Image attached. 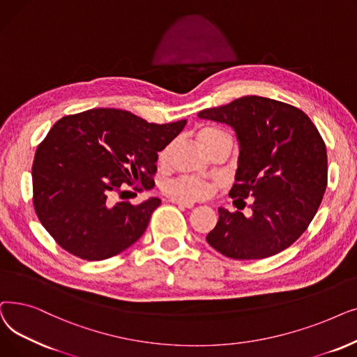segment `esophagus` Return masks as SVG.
<instances>
[{
  "instance_id": "esophagus-1",
  "label": "esophagus",
  "mask_w": 357,
  "mask_h": 357,
  "mask_svg": "<svg viewBox=\"0 0 357 357\" xmlns=\"http://www.w3.org/2000/svg\"><path fill=\"white\" fill-rule=\"evenodd\" d=\"M172 203H176V205H178L180 208H185V209H192L195 206L193 202H185V200H181V199H176L173 197L172 199Z\"/></svg>"
}]
</instances>
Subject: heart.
Masks as SVG:
<instances>
[{
	"instance_id": "heart-1",
	"label": "heart",
	"mask_w": 357,
	"mask_h": 357,
	"mask_svg": "<svg viewBox=\"0 0 357 357\" xmlns=\"http://www.w3.org/2000/svg\"><path fill=\"white\" fill-rule=\"evenodd\" d=\"M196 137L203 148L209 149L218 141H220L222 138H227L228 133H225L224 130H220L218 128L206 126V128L199 129ZM165 154H167V151L162 152L161 158H165ZM165 190L169 196H173L176 199L193 202V200H203V199L209 197L212 193V185L209 183L199 180V178L178 177L176 180L168 181L165 185Z\"/></svg>"
}]
</instances>
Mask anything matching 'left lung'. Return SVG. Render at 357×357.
Returning <instances> with one entry per match:
<instances>
[{"mask_svg":"<svg viewBox=\"0 0 357 357\" xmlns=\"http://www.w3.org/2000/svg\"><path fill=\"white\" fill-rule=\"evenodd\" d=\"M202 119L229 125L240 141L236 202L251 199V216L219 208L206 241L235 260H259L283 251L307 231L327 189V148L301 109L245 96L205 109ZM238 208V206H236Z\"/></svg>","mask_w":357,"mask_h":357,"instance_id":"obj_1","label":"left lung"}]
</instances>
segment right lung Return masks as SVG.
Wrapping results in <instances>:
<instances>
[{
    "instance_id": "1",
    "label": "right lung",
    "mask_w": 357,
    "mask_h": 357,
    "mask_svg": "<svg viewBox=\"0 0 357 357\" xmlns=\"http://www.w3.org/2000/svg\"><path fill=\"white\" fill-rule=\"evenodd\" d=\"M185 121L157 125L126 110L63 116L39 144L31 167L33 206L45 229L73 256L106 260L137 243L160 205L123 199L151 189L158 152ZM137 195V193H135Z\"/></svg>"
}]
</instances>
